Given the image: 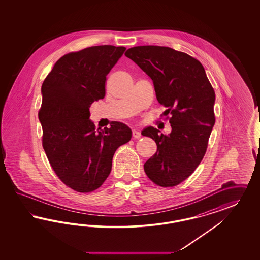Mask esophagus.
Returning a JSON list of instances; mask_svg holds the SVG:
<instances>
[{
	"label": "esophagus",
	"mask_w": 260,
	"mask_h": 260,
	"mask_svg": "<svg viewBox=\"0 0 260 260\" xmlns=\"http://www.w3.org/2000/svg\"><path fill=\"white\" fill-rule=\"evenodd\" d=\"M133 137H134V139H139L141 137V134L138 131L134 129L133 131Z\"/></svg>",
	"instance_id": "34e87169"
}]
</instances>
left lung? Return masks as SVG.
Masks as SVG:
<instances>
[{
    "label": "left lung",
    "mask_w": 260,
    "mask_h": 260,
    "mask_svg": "<svg viewBox=\"0 0 260 260\" xmlns=\"http://www.w3.org/2000/svg\"><path fill=\"white\" fill-rule=\"evenodd\" d=\"M125 55L150 77L158 102L172 115V132L160 134L153 126L142 135L157 145L144 164L145 173L161 187H173L187 179L204 157L215 123V93L199 61L173 48L158 46L131 47Z\"/></svg>",
    "instance_id": "left-lung-1"
}]
</instances>
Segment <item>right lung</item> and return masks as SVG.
I'll return each mask as SVG.
<instances>
[{"label":"right lung","instance_id":"1","mask_svg":"<svg viewBox=\"0 0 260 260\" xmlns=\"http://www.w3.org/2000/svg\"><path fill=\"white\" fill-rule=\"evenodd\" d=\"M125 50L96 46L66 54L42 85L43 148L58 177L79 192L102 185L115 150L133 135L123 123L113 122L99 131L89 119L90 105L105 97L106 77Z\"/></svg>","mask_w":260,"mask_h":260}]
</instances>
